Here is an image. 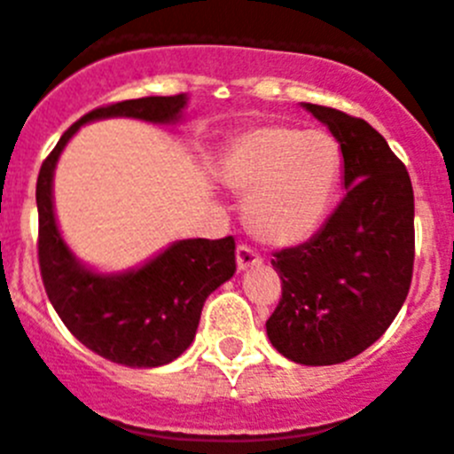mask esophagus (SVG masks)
<instances>
[{
    "label": "esophagus",
    "instance_id": "esophagus-1",
    "mask_svg": "<svg viewBox=\"0 0 454 454\" xmlns=\"http://www.w3.org/2000/svg\"><path fill=\"white\" fill-rule=\"evenodd\" d=\"M263 262L262 253H257V250L253 248V246L248 244H239L237 246V268L239 270H246V268H253V266H259V263Z\"/></svg>",
    "mask_w": 454,
    "mask_h": 454
}]
</instances>
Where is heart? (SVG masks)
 <instances>
[{
  "label": "heart",
  "instance_id": "1",
  "mask_svg": "<svg viewBox=\"0 0 454 454\" xmlns=\"http://www.w3.org/2000/svg\"><path fill=\"white\" fill-rule=\"evenodd\" d=\"M223 179L244 192L246 217L275 244L310 237L324 222L339 179V146L325 130L268 124L232 142Z\"/></svg>",
  "mask_w": 454,
  "mask_h": 454
}]
</instances>
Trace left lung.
Listing matches in <instances>:
<instances>
[{
    "label": "left lung",
    "mask_w": 454,
    "mask_h": 454,
    "mask_svg": "<svg viewBox=\"0 0 454 454\" xmlns=\"http://www.w3.org/2000/svg\"><path fill=\"white\" fill-rule=\"evenodd\" d=\"M337 137L346 195L319 232L272 254L281 299L270 344L306 366H333L375 344L411 290L415 195L403 161L359 117L306 104Z\"/></svg>",
    "instance_id": "obj_1"
}]
</instances>
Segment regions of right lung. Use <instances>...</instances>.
I'll return each instance as SVG.
<instances>
[{"mask_svg": "<svg viewBox=\"0 0 454 454\" xmlns=\"http://www.w3.org/2000/svg\"><path fill=\"white\" fill-rule=\"evenodd\" d=\"M186 95L142 97L106 104L74 121L37 177V257L43 288L66 328L99 357L130 368H155L177 359L195 339L201 308L235 272V239H184L126 275H95L74 262L52 213V170L66 142L86 121L137 117L175 121Z\"/></svg>", "mask_w": 454, "mask_h": 454, "instance_id": "1", "label": "right lung"}]
</instances>
